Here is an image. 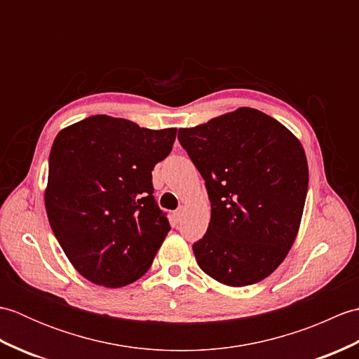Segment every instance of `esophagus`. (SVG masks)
Here are the masks:
<instances>
[{"label":"esophagus","instance_id":"esophagus-1","mask_svg":"<svg viewBox=\"0 0 359 359\" xmlns=\"http://www.w3.org/2000/svg\"><path fill=\"white\" fill-rule=\"evenodd\" d=\"M182 216H184V207H179L174 211V217H175V220H180Z\"/></svg>","mask_w":359,"mask_h":359}]
</instances>
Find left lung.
I'll return each mask as SVG.
<instances>
[{"mask_svg": "<svg viewBox=\"0 0 359 359\" xmlns=\"http://www.w3.org/2000/svg\"><path fill=\"white\" fill-rule=\"evenodd\" d=\"M177 139L205 180L211 220L193 243L201 269L231 287L278 269L299 230L309 166L299 140L266 114L241 108Z\"/></svg>", "mask_w": 359, "mask_h": 359, "instance_id": "1", "label": "left lung"}]
</instances>
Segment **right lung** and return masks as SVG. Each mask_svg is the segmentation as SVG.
<instances>
[{
    "instance_id": "right-lung-1",
    "label": "right lung",
    "mask_w": 359,
    "mask_h": 359,
    "mask_svg": "<svg viewBox=\"0 0 359 359\" xmlns=\"http://www.w3.org/2000/svg\"><path fill=\"white\" fill-rule=\"evenodd\" d=\"M175 133L93 116L53 140L46 211L60 247L88 280L117 288L149 270L171 230L152 196L151 171L170 156Z\"/></svg>"
}]
</instances>
